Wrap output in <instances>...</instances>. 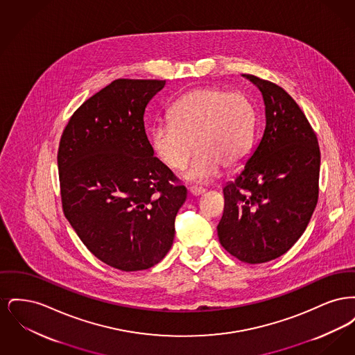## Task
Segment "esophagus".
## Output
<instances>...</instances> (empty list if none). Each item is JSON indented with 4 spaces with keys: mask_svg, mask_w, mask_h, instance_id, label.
Instances as JSON below:
<instances>
[{
    "mask_svg": "<svg viewBox=\"0 0 355 355\" xmlns=\"http://www.w3.org/2000/svg\"><path fill=\"white\" fill-rule=\"evenodd\" d=\"M189 191H190L191 196L198 197V196H202L203 193H205V189L197 187V186H191V187H189Z\"/></svg>",
    "mask_w": 355,
    "mask_h": 355,
    "instance_id": "esophagus-1",
    "label": "esophagus"
}]
</instances>
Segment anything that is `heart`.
<instances>
[{
    "instance_id": "heart-1",
    "label": "heart",
    "mask_w": 355,
    "mask_h": 355,
    "mask_svg": "<svg viewBox=\"0 0 355 355\" xmlns=\"http://www.w3.org/2000/svg\"><path fill=\"white\" fill-rule=\"evenodd\" d=\"M170 122L150 128L149 141L154 154L171 170L184 169L198 150L186 180L207 184L216 180L223 166H242L253 150L257 110L241 92L206 86L190 90L173 103Z\"/></svg>"
}]
</instances>
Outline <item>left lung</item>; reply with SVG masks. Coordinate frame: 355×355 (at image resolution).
Listing matches in <instances>:
<instances>
[{
  "label": "left lung",
  "instance_id": "1",
  "mask_svg": "<svg viewBox=\"0 0 355 355\" xmlns=\"http://www.w3.org/2000/svg\"><path fill=\"white\" fill-rule=\"evenodd\" d=\"M262 93L266 126L246 165L223 187L220 245L246 263L275 259L304 234L318 202L321 152L304 112L281 86L242 74Z\"/></svg>",
  "mask_w": 355,
  "mask_h": 355
}]
</instances>
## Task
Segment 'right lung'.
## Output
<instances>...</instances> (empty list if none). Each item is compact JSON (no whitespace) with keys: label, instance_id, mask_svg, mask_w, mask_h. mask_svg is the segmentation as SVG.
Returning a JSON list of instances; mask_svg holds the SVG:
<instances>
[{"label":"right lung","instance_id":"add662e5","mask_svg":"<svg viewBox=\"0 0 355 355\" xmlns=\"http://www.w3.org/2000/svg\"><path fill=\"white\" fill-rule=\"evenodd\" d=\"M165 81L119 78L74 112L57 154L64 214L85 246L122 271L170 250L186 187L154 157L144 114Z\"/></svg>","mask_w":355,"mask_h":355}]
</instances>
